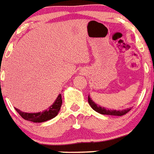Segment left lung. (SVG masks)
I'll return each instance as SVG.
<instances>
[{
  "instance_id": "left-lung-1",
  "label": "left lung",
  "mask_w": 154,
  "mask_h": 154,
  "mask_svg": "<svg viewBox=\"0 0 154 154\" xmlns=\"http://www.w3.org/2000/svg\"><path fill=\"white\" fill-rule=\"evenodd\" d=\"M88 103H89V105H91L92 109H94V111H96L97 112L100 113V114L102 115H109V116H124L127 113V112H129V111L131 110V109H125V110L122 111H116V110H109V109H106L105 108H101V107L98 106L95 104V103L91 99V97L88 96Z\"/></svg>"
}]
</instances>
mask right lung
<instances>
[{
	"label": "right lung",
	"instance_id": "1",
	"mask_svg": "<svg viewBox=\"0 0 154 154\" xmlns=\"http://www.w3.org/2000/svg\"><path fill=\"white\" fill-rule=\"evenodd\" d=\"M61 105H62V96L61 94H59L57 100L52 105V106L49 107L47 110L44 112H38V113H25L21 112L18 109H15V110L24 119L27 121L33 122H43L56 117L60 109Z\"/></svg>",
	"mask_w": 154,
	"mask_h": 154
}]
</instances>
